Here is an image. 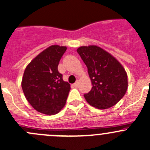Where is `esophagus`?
Listing matches in <instances>:
<instances>
[{
	"label": "esophagus",
	"mask_w": 150,
	"mask_h": 150,
	"mask_svg": "<svg viewBox=\"0 0 150 150\" xmlns=\"http://www.w3.org/2000/svg\"><path fill=\"white\" fill-rule=\"evenodd\" d=\"M72 86H73L74 88H77V87H78V81H76V82H75L74 84H72Z\"/></svg>",
	"instance_id": "34e87169"
}]
</instances>
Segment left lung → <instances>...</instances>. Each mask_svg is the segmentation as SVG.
<instances>
[{
    "label": "left lung",
    "mask_w": 150,
    "mask_h": 150,
    "mask_svg": "<svg viewBox=\"0 0 150 150\" xmlns=\"http://www.w3.org/2000/svg\"><path fill=\"white\" fill-rule=\"evenodd\" d=\"M77 52L88 68L92 88L84 97L100 110L115 105L128 89V76L122 65L112 54L94 45L81 46Z\"/></svg>",
    "instance_id": "left-lung-1"
}]
</instances>
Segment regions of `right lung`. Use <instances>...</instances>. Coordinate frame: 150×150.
<instances>
[{
  "mask_svg": "<svg viewBox=\"0 0 150 150\" xmlns=\"http://www.w3.org/2000/svg\"><path fill=\"white\" fill-rule=\"evenodd\" d=\"M66 46L52 45L28 64L24 72L22 88L30 105L40 113L57 114L66 104L70 85L62 79L58 64Z\"/></svg>",
  "mask_w": 150,
  "mask_h": 150,
  "instance_id": "obj_1",
  "label": "right lung"
}]
</instances>
